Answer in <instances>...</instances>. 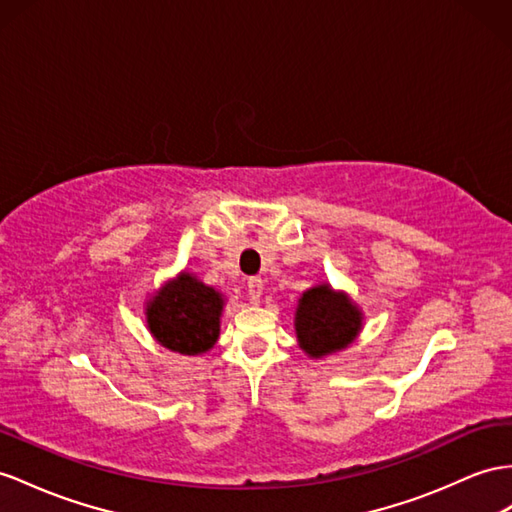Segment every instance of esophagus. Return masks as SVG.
I'll use <instances>...</instances> for the list:
<instances>
[{
	"instance_id": "esophagus-1",
	"label": "esophagus",
	"mask_w": 512,
	"mask_h": 512,
	"mask_svg": "<svg viewBox=\"0 0 512 512\" xmlns=\"http://www.w3.org/2000/svg\"><path fill=\"white\" fill-rule=\"evenodd\" d=\"M248 298H251V303H259L261 294H264V281H261L259 277H251L248 279Z\"/></svg>"
}]
</instances>
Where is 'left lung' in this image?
Here are the masks:
<instances>
[{
	"instance_id": "obj_1",
	"label": "left lung",
	"mask_w": 512,
	"mask_h": 512,
	"mask_svg": "<svg viewBox=\"0 0 512 512\" xmlns=\"http://www.w3.org/2000/svg\"><path fill=\"white\" fill-rule=\"evenodd\" d=\"M361 322L363 313L348 294L331 290L329 283L316 285L298 300L294 320L298 346L313 359L333 355L355 342Z\"/></svg>"
}]
</instances>
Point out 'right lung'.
I'll use <instances>...</instances> for the list:
<instances>
[{
  "mask_svg": "<svg viewBox=\"0 0 512 512\" xmlns=\"http://www.w3.org/2000/svg\"><path fill=\"white\" fill-rule=\"evenodd\" d=\"M225 300L190 272L168 281L147 303V326L157 344L179 355H203L220 335Z\"/></svg>",
  "mask_w": 512,
  "mask_h": 512,
  "instance_id": "1",
  "label": "right lung"
}]
</instances>
